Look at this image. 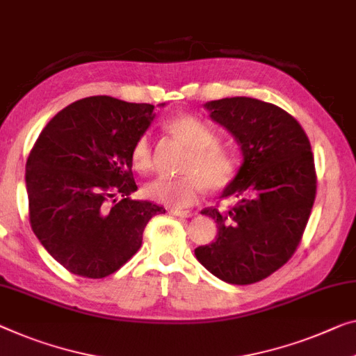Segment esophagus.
I'll use <instances>...</instances> for the list:
<instances>
[{
  "label": "esophagus",
  "instance_id": "obj_1",
  "mask_svg": "<svg viewBox=\"0 0 356 356\" xmlns=\"http://www.w3.org/2000/svg\"><path fill=\"white\" fill-rule=\"evenodd\" d=\"M171 214L177 216V217H185V219H188V217H193L195 212L192 211H182V209H172Z\"/></svg>",
  "mask_w": 356,
  "mask_h": 356
}]
</instances>
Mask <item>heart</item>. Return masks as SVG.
I'll list each match as a JSON object with an SVG mask.
<instances>
[{
  "instance_id": "1",
  "label": "heart",
  "mask_w": 356,
  "mask_h": 356,
  "mask_svg": "<svg viewBox=\"0 0 356 356\" xmlns=\"http://www.w3.org/2000/svg\"><path fill=\"white\" fill-rule=\"evenodd\" d=\"M169 131L190 148L182 166L184 176L158 177L144 187L148 200L156 203L184 208L193 204L204 192L224 188L235 177L238 160L233 150L219 144V134L206 121L193 115H180L168 121ZM131 160L137 171L147 172L153 166L150 134L137 137L131 150Z\"/></svg>"
}]
</instances>
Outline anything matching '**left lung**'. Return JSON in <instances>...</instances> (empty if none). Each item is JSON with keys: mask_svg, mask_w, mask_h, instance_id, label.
Segmentation results:
<instances>
[{"mask_svg": "<svg viewBox=\"0 0 356 356\" xmlns=\"http://www.w3.org/2000/svg\"><path fill=\"white\" fill-rule=\"evenodd\" d=\"M204 107L235 137L243 164L220 195L238 203L227 212L201 211L219 230L195 256L225 283L252 284L283 267L299 246L316 195L314 153L302 126L277 105L225 97Z\"/></svg>", "mask_w": 356, "mask_h": 356, "instance_id": "1", "label": "left lung"}]
</instances>
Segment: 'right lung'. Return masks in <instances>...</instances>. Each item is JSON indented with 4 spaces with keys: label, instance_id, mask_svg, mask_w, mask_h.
<instances>
[{
    "label": "right lung",
    "instance_id": "obj_1",
    "mask_svg": "<svg viewBox=\"0 0 356 356\" xmlns=\"http://www.w3.org/2000/svg\"><path fill=\"white\" fill-rule=\"evenodd\" d=\"M153 110L110 95L76 100L31 148L25 171L31 230L78 277L115 273L139 251L148 220L164 212L129 198L137 190L131 150L155 118Z\"/></svg>",
    "mask_w": 356,
    "mask_h": 356
}]
</instances>
